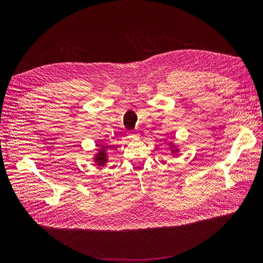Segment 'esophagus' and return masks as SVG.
I'll return each instance as SVG.
<instances>
[{
	"label": "esophagus",
	"mask_w": 263,
	"mask_h": 263,
	"mask_svg": "<svg viewBox=\"0 0 263 263\" xmlns=\"http://www.w3.org/2000/svg\"><path fill=\"white\" fill-rule=\"evenodd\" d=\"M128 138H129V139H133V140L138 139V138H139V134H138L137 132L130 130V132H128Z\"/></svg>",
	"instance_id": "1"
}]
</instances>
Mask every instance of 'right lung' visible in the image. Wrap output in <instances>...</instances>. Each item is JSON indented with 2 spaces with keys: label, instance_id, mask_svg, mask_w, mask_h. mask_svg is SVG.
I'll return each instance as SVG.
<instances>
[{
  "label": "right lung",
  "instance_id": "1",
  "mask_svg": "<svg viewBox=\"0 0 263 263\" xmlns=\"http://www.w3.org/2000/svg\"><path fill=\"white\" fill-rule=\"evenodd\" d=\"M95 161L98 162L99 165H104L106 162V155L103 150L100 151V154L98 155V157H95Z\"/></svg>",
  "mask_w": 263,
  "mask_h": 263
}]
</instances>
